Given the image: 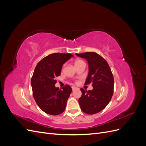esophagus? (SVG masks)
I'll return each instance as SVG.
<instances>
[{"instance_id": "1", "label": "esophagus", "mask_w": 146, "mask_h": 146, "mask_svg": "<svg viewBox=\"0 0 146 146\" xmlns=\"http://www.w3.org/2000/svg\"><path fill=\"white\" fill-rule=\"evenodd\" d=\"M72 90H73V91H74L75 90H77V87H76V86H72Z\"/></svg>"}]
</instances>
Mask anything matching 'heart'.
<instances>
[{
	"label": "heart",
	"mask_w": 146,
	"mask_h": 146,
	"mask_svg": "<svg viewBox=\"0 0 146 146\" xmlns=\"http://www.w3.org/2000/svg\"><path fill=\"white\" fill-rule=\"evenodd\" d=\"M82 62H83V61H82L81 60H77L75 61V65H77V64L80 63H82Z\"/></svg>",
	"instance_id": "heart-1"
}]
</instances>
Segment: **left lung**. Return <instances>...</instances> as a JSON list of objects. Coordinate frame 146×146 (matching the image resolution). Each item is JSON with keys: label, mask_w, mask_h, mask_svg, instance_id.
Returning <instances> with one entry per match:
<instances>
[{"label": "left lung", "mask_w": 146, "mask_h": 146, "mask_svg": "<svg viewBox=\"0 0 146 146\" xmlns=\"http://www.w3.org/2000/svg\"><path fill=\"white\" fill-rule=\"evenodd\" d=\"M85 58L89 65V73L85 85L92 83V90L81 88L82 96L78 103L82 111L94 114L103 110L111 100L113 94L114 77L110 66L102 56L96 52L76 54Z\"/></svg>", "instance_id": "8db88e82"}]
</instances>
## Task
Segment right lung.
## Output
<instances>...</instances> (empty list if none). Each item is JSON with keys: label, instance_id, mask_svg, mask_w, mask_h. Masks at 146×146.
<instances>
[{"label": "right lung", "instance_id": "1", "mask_svg": "<svg viewBox=\"0 0 146 146\" xmlns=\"http://www.w3.org/2000/svg\"><path fill=\"white\" fill-rule=\"evenodd\" d=\"M74 56L70 54L55 53L42 58L37 64L31 80L33 96L38 107L50 115H59L66 108L72 88L66 85L62 89L55 86L63 64Z\"/></svg>", "mask_w": 146, "mask_h": 146}]
</instances>
